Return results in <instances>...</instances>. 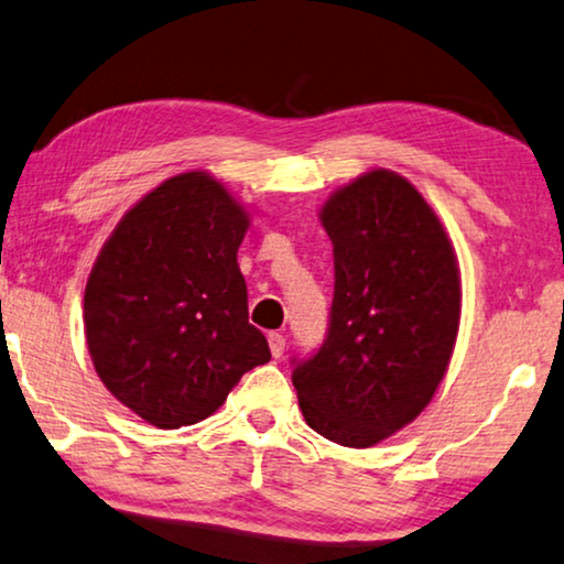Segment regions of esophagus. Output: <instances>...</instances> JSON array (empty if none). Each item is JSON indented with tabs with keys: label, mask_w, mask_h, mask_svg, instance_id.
I'll return each instance as SVG.
<instances>
[{
	"label": "esophagus",
	"mask_w": 564,
	"mask_h": 564,
	"mask_svg": "<svg viewBox=\"0 0 564 564\" xmlns=\"http://www.w3.org/2000/svg\"><path fill=\"white\" fill-rule=\"evenodd\" d=\"M267 343H270V350H272L274 358H280V355L284 352V335L270 333V335H267Z\"/></svg>",
	"instance_id": "1"
}]
</instances>
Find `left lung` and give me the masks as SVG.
<instances>
[{"instance_id":"8db88e82","label":"left lung","mask_w":564,"mask_h":564,"mask_svg":"<svg viewBox=\"0 0 564 564\" xmlns=\"http://www.w3.org/2000/svg\"><path fill=\"white\" fill-rule=\"evenodd\" d=\"M319 221L335 259L330 327L292 383L310 429L368 448L415 421L444 380L462 276L436 212L388 169L337 188Z\"/></svg>"}]
</instances>
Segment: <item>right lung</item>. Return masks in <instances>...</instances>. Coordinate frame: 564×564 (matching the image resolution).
<instances>
[{
    "label": "right lung",
    "mask_w": 564,
    "mask_h": 564,
    "mask_svg": "<svg viewBox=\"0 0 564 564\" xmlns=\"http://www.w3.org/2000/svg\"><path fill=\"white\" fill-rule=\"evenodd\" d=\"M247 229L229 188L188 171L128 209L95 259L83 305L95 372L151 426L209 419L272 358L237 264Z\"/></svg>",
    "instance_id": "1"
}]
</instances>
